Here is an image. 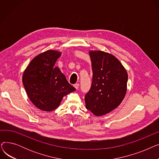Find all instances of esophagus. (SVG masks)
Segmentation results:
<instances>
[{"label": "esophagus", "mask_w": 159, "mask_h": 159, "mask_svg": "<svg viewBox=\"0 0 159 159\" xmlns=\"http://www.w3.org/2000/svg\"><path fill=\"white\" fill-rule=\"evenodd\" d=\"M74 87L76 88L77 89H78L79 87V84H74Z\"/></svg>", "instance_id": "obj_1"}]
</instances>
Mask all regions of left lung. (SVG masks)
<instances>
[{
	"label": "left lung",
	"mask_w": 159,
	"mask_h": 159,
	"mask_svg": "<svg viewBox=\"0 0 159 159\" xmlns=\"http://www.w3.org/2000/svg\"><path fill=\"white\" fill-rule=\"evenodd\" d=\"M93 70L92 84L85 95L86 107L102 116L117 107L127 92L128 75L114 55L100 50L89 51Z\"/></svg>",
	"instance_id": "left-lung-1"
}]
</instances>
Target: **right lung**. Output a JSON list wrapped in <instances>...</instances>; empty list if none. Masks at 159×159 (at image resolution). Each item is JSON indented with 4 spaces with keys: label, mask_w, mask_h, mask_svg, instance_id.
I'll list each match as a JSON object with an SVG mask.
<instances>
[{
    "label": "right lung",
    "mask_w": 159,
    "mask_h": 159,
    "mask_svg": "<svg viewBox=\"0 0 159 159\" xmlns=\"http://www.w3.org/2000/svg\"><path fill=\"white\" fill-rule=\"evenodd\" d=\"M61 55L57 50H47L33 58L23 73L22 82L28 97L40 110H54L64 96L76 90L55 67Z\"/></svg>",
    "instance_id": "1"
}]
</instances>
